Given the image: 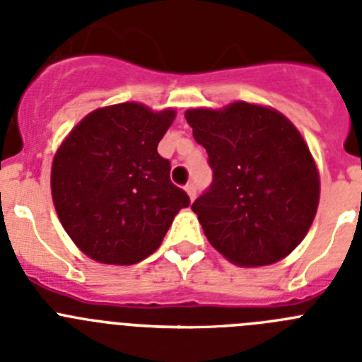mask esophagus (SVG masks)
<instances>
[{
    "mask_svg": "<svg viewBox=\"0 0 362 362\" xmlns=\"http://www.w3.org/2000/svg\"><path fill=\"white\" fill-rule=\"evenodd\" d=\"M185 190H187V194H188V197H190V199H194V197H196L197 188H196V185H194V183H188L187 187H185Z\"/></svg>",
    "mask_w": 362,
    "mask_h": 362,
    "instance_id": "34e87169",
    "label": "esophagus"
}]
</instances>
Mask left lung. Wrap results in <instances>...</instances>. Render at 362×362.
Returning a JSON list of instances; mask_svg holds the SVG:
<instances>
[{
    "label": "left lung",
    "instance_id": "1",
    "mask_svg": "<svg viewBox=\"0 0 362 362\" xmlns=\"http://www.w3.org/2000/svg\"><path fill=\"white\" fill-rule=\"evenodd\" d=\"M209 153L212 185L194 201L204 235L239 267L286 257L305 239L319 204L308 145L283 114L250 103L185 114Z\"/></svg>",
    "mask_w": 362,
    "mask_h": 362
}]
</instances>
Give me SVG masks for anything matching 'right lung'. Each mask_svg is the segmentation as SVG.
Returning <instances> with one entry per match:
<instances>
[{
    "label": "right lung",
    "mask_w": 362,
    "mask_h": 362,
    "mask_svg": "<svg viewBox=\"0 0 362 362\" xmlns=\"http://www.w3.org/2000/svg\"><path fill=\"white\" fill-rule=\"evenodd\" d=\"M174 110L137 103L92 112L52 163V199L63 228L88 257L132 264L161 245L175 214L190 204L170 181L158 145Z\"/></svg>",
    "instance_id": "obj_1"
}]
</instances>
